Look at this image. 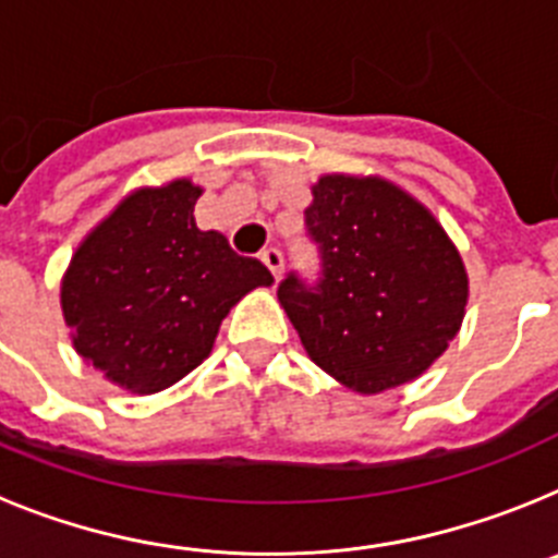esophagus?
Returning a JSON list of instances; mask_svg holds the SVG:
<instances>
[{
  "label": "esophagus",
  "instance_id": "esophagus-1",
  "mask_svg": "<svg viewBox=\"0 0 558 558\" xmlns=\"http://www.w3.org/2000/svg\"><path fill=\"white\" fill-rule=\"evenodd\" d=\"M259 259H263V265L270 270V276H274L276 282H279V279H282V274H284V256H282V251H279V248H265L263 254H259Z\"/></svg>",
  "mask_w": 558,
  "mask_h": 558
}]
</instances>
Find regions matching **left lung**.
Returning <instances> with one entry per match:
<instances>
[{
	"instance_id": "1",
	"label": "left lung",
	"mask_w": 558,
	"mask_h": 558,
	"mask_svg": "<svg viewBox=\"0 0 558 558\" xmlns=\"http://www.w3.org/2000/svg\"><path fill=\"white\" fill-rule=\"evenodd\" d=\"M313 284L290 274L279 302L310 357L357 393L411 383L463 322L470 279L425 206L386 179L324 175L304 211Z\"/></svg>"
}]
</instances>
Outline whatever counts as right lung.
I'll list each match as a JSON object with an SVG mask.
<instances>
[{"label": "right lung", "mask_w": 558, "mask_h": 558, "mask_svg": "<svg viewBox=\"0 0 558 558\" xmlns=\"http://www.w3.org/2000/svg\"><path fill=\"white\" fill-rule=\"evenodd\" d=\"M190 179L131 192L77 245L61 282L77 354L131 393H156L209 357L220 322L245 293L268 288L259 259L195 226Z\"/></svg>", "instance_id": "add662e5"}]
</instances>
